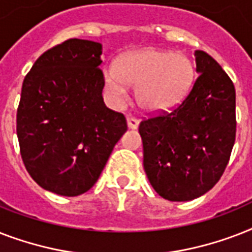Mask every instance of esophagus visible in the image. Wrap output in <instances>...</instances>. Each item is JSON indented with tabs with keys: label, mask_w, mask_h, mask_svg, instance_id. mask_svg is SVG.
I'll return each mask as SVG.
<instances>
[{
	"label": "esophagus",
	"mask_w": 252,
	"mask_h": 252,
	"mask_svg": "<svg viewBox=\"0 0 252 252\" xmlns=\"http://www.w3.org/2000/svg\"><path fill=\"white\" fill-rule=\"evenodd\" d=\"M126 126L129 129H137L138 128V120L134 118H126Z\"/></svg>",
	"instance_id": "obj_1"
}]
</instances>
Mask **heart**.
Returning <instances> with one entry per match:
<instances>
[{
  "mask_svg": "<svg viewBox=\"0 0 252 252\" xmlns=\"http://www.w3.org/2000/svg\"><path fill=\"white\" fill-rule=\"evenodd\" d=\"M193 78L195 69L187 56L159 49L126 53L116 68H107L103 74L104 87L114 100L126 98L128 84L136 87L138 106L149 112L176 106L187 95Z\"/></svg>",
  "mask_w": 252,
  "mask_h": 252,
  "instance_id": "1",
  "label": "heart"
}]
</instances>
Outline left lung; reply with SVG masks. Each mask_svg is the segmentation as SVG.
<instances>
[{
	"mask_svg": "<svg viewBox=\"0 0 252 252\" xmlns=\"http://www.w3.org/2000/svg\"><path fill=\"white\" fill-rule=\"evenodd\" d=\"M191 91L170 112L142 120L144 168L152 187L170 201H189L213 188L235 141V89L217 61L195 51Z\"/></svg>",
	"mask_w": 252,
	"mask_h": 252,
	"instance_id": "1",
	"label": "left lung"
}]
</instances>
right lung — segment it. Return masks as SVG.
I'll list each match as a JSON object with an SVG mask.
<instances>
[{
  "label": "right lung",
  "instance_id": "right-lung-1",
  "mask_svg": "<svg viewBox=\"0 0 252 252\" xmlns=\"http://www.w3.org/2000/svg\"><path fill=\"white\" fill-rule=\"evenodd\" d=\"M100 55V43L69 39L43 53L22 85V159L31 178L57 195L89 191L126 130L124 115L103 102Z\"/></svg>",
  "mask_w": 252,
  "mask_h": 252
}]
</instances>
